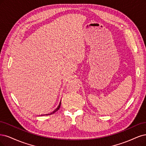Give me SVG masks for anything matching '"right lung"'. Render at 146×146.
I'll list each match as a JSON object with an SVG mask.
<instances>
[{
	"mask_svg": "<svg viewBox=\"0 0 146 146\" xmlns=\"http://www.w3.org/2000/svg\"><path fill=\"white\" fill-rule=\"evenodd\" d=\"M60 104H61V101H60V103H59V106H58V107L56 108V109L54 110V111H53V112H51V113H48V114H46V115H52V114H53V113H54L56 112V111H57L59 109V108H60Z\"/></svg>",
	"mask_w": 146,
	"mask_h": 146,
	"instance_id": "add662e5",
	"label": "right lung"
}]
</instances>
